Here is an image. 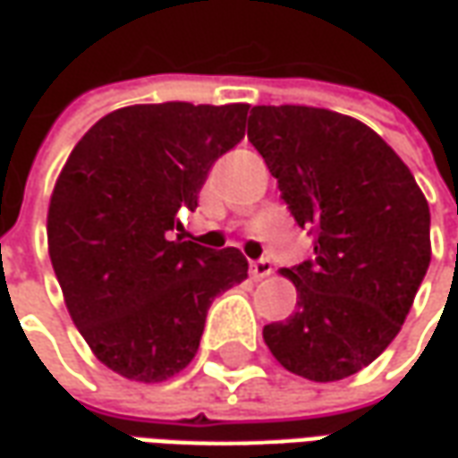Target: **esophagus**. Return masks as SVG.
<instances>
[{"instance_id":"esophagus-1","label":"esophagus","mask_w":458,"mask_h":458,"mask_svg":"<svg viewBox=\"0 0 458 458\" xmlns=\"http://www.w3.org/2000/svg\"><path fill=\"white\" fill-rule=\"evenodd\" d=\"M274 271V264L268 259H259V261H251V276L254 278H266V276Z\"/></svg>"}]
</instances>
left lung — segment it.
Wrapping results in <instances>:
<instances>
[{
	"label": "left lung",
	"instance_id": "8db88e82",
	"mask_svg": "<svg viewBox=\"0 0 458 458\" xmlns=\"http://www.w3.org/2000/svg\"><path fill=\"white\" fill-rule=\"evenodd\" d=\"M249 140L298 226L316 232V256L281 268L298 310L264 343L298 377H350L400 333L429 268L427 197L377 132L335 110L256 106Z\"/></svg>",
	"mask_w": 458,
	"mask_h": 458
}]
</instances>
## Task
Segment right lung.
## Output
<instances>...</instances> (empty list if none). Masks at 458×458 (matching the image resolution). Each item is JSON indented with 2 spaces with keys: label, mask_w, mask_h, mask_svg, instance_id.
<instances>
[{
  "label": "right lung",
  "mask_w": 458,
  "mask_h": 458,
  "mask_svg": "<svg viewBox=\"0 0 458 458\" xmlns=\"http://www.w3.org/2000/svg\"><path fill=\"white\" fill-rule=\"evenodd\" d=\"M249 103L182 100L103 115L51 192L48 256L93 355L123 377L165 382L199 348L212 301L242 284L244 254L170 239L212 165L244 138Z\"/></svg>",
  "instance_id": "obj_1"
}]
</instances>
